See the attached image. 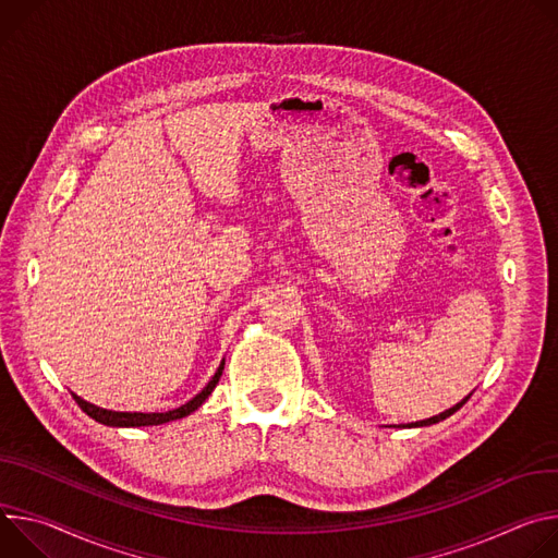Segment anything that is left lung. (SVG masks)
Returning <instances> with one entry per match:
<instances>
[{
  "label": "left lung",
  "mask_w": 558,
  "mask_h": 558,
  "mask_svg": "<svg viewBox=\"0 0 558 558\" xmlns=\"http://www.w3.org/2000/svg\"><path fill=\"white\" fill-rule=\"evenodd\" d=\"M470 397H472V392H470L465 399H461L457 405L448 408L446 412H441V414H437V416H429V418H423V421H414V423H401V425H392V427H425V425H432V423H439V421H444V418L452 416L457 410H461Z\"/></svg>",
  "instance_id": "8db88e82"
}]
</instances>
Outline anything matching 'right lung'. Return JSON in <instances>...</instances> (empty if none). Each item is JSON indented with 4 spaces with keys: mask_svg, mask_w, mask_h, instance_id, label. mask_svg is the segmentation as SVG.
<instances>
[{
    "mask_svg": "<svg viewBox=\"0 0 558 558\" xmlns=\"http://www.w3.org/2000/svg\"><path fill=\"white\" fill-rule=\"evenodd\" d=\"M223 365H226V361H221L219 363V367H217V373L213 375V379L206 384V388L199 392V395H195L189 403H183V405H179V408H174V410H168V412H114V410H106V408H97L95 403H88V401H84L82 397H77V395H73V399L77 401V405L90 416V418H95V421H99V423H104V425H110V427H144V425H161V423H168V421H177V418H183V416H189V414H193L208 397H210V392L215 390V386L219 384V379H221V373H223Z\"/></svg>",
    "mask_w": 558,
    "mask_h": 558,
    "instance_id": "1",
    "label": "right lung"
}]
</instances>
